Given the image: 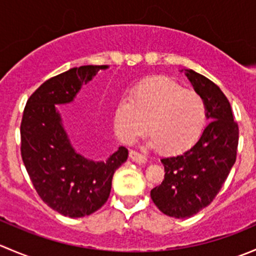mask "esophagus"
Wrapping results in <instances>:
<instances>
[{
  "mask_svg": "<svg viewBox=\"0 0 256 256\" xmlns=\"http://www.w3.org/2000/svg\"><path fill=\"white\" fill-rule=\"evenodd\" d=\"M128 156H130V158L134 162H136V164H144L147 162V158L144 156V154H138V151H134V150H130V152H128Z\"/></svg>",
  "mask_w": 256,
  "mask_h": 256,
  "instance_id": "obj_1",
  "label": "esophagus"
}]
</instances>
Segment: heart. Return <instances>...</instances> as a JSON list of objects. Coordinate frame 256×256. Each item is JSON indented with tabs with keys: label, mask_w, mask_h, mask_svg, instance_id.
<instances>
[{
	"label": "heart",
	"mask_w": 256,
	"mask_h": 256,
	"mask_svg": "<svg viewBox=\"0 0 256 256\" xmlns=\"http://www.w3.org/2000/svg\"><path fill=\"white\" fill-rule=\"evenodd\" d=\"M114 110V128L121 140H136L147 131L150 144L166 154H182L194 146L207 126V105L194 90L183 89L166 76L134 85Z\"/></svg>",
	"instance_id": "heart-1"
}]
</instances>
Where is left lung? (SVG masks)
Masks as SVG:
<instances>
[{"instance_id": "left-lung-1", "label": "left lung", "mask_w": 256, "mask_h": 256, "mask_svg": "<svg viewBox=\"0 0 256 256\" xmlns=\"http://www.w3.org/2000/svg\"><path fill=\"white\" fill-rule=\"evenodd\" d=\"M186 76L204 99L209 124L188 151L161 160L164 180L151 190L156 207L178 219L190 218L210 204L236 164L239 141L230 102L218 85L190 69H186Z\"/></svg>"}]
</instances>
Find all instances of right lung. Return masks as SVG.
Here are the masks:
<instances>
[{
	"label": "right lung",
	"mask_w": 256,
	"mask_h": 256,
	"mask_svg": "<svg viewBox=\"0 0 256 256\" xmlns=\"http://www.w3.org/2000/svg\"><path fill=\"white\" fill-rule=\"evenodd\" d=\"M108 66L72 68L43 82L30 96L20 122V154L42 200L70 218L90 216L108 200L116 170L128 160L120 146L106 161L85 158L74 150L59 108L74 100L82 84Z\"/></svg>",
	"instance_id": "right-lung-1"
}]
</instances>
